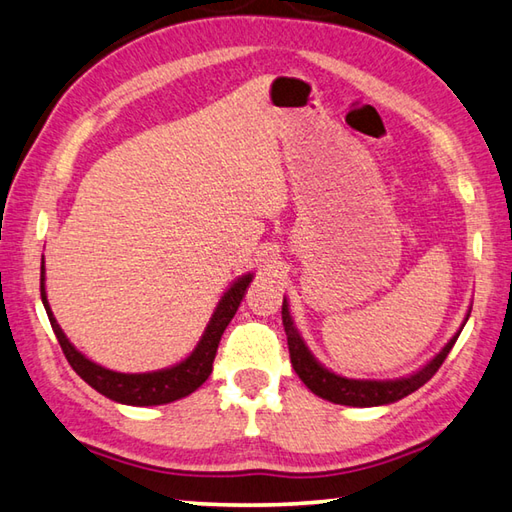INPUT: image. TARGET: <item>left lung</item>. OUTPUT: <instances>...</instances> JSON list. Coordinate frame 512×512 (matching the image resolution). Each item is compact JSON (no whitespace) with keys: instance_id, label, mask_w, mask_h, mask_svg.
Returning a JSON list of instances; mask_svg holds the SVG:
<instances>
[{"instance_id":"8db88e82","label":"left lung","mask_w":512,"mask_h":512,"mask_svg":"<svg viewBox=\"0 0 512 512\" xmlns=\"http://www.w3.org/2000/svg\"><path fill=\"white\" fill-rule=\"evenodd\" d=\"M281 314H283V325L287 334L289 359H292V368L296 370L298 379H301L307 388L316 394V397L327 399L332 403H341V406H354V408H370V406H383V403H394L403 397H408V394H412L414 390H419L423 383H428L432 376H435V372L441 368V363L446 361L448 352L452 350V345H455V341L461 334L457 332V336H452L450 343L443 347V350L426 365V368L408 376V379L356 381V379H345V376L325 370L323 365L314 359L310 350L305 347L301 334L296 332L285 301H283Z\"/></svg>"}]
</instances>
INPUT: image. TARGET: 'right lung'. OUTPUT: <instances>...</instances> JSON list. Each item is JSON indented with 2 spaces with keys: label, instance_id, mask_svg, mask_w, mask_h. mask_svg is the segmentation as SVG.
I'll list each match as a JSON object with an SVG mask.
<instances>
[{
  "label": "right lung",
  "instance_id": "right-lung-1",
  "mask_svg": "<svg viewBox=\"0 0 512 512\" xmlns=\"http://www.w3.org/2000/svg\"><path fill=\"white\" fill-rule=\"evenodd\" d=\"M249 283H252V274L240 278L238 283L229 287V292L220 298L214 316L207 325L205 334L198 343V347L185 361L173 365L169 370L160 372H147V374H122L106 370L102 365L93 363L80 354L75 347L66 339L64 332L57 325L55 316L48 307L46 292H44V265H42V278H40V292H42V303L46 307L48 321H51L53 332L60 341L62 352L66 361L71 363V368L82 376V379L91 385L93 390H98L104 397H109L118 403H127V406H162V403H171L176 399L187 397L194 390H198L202 383L209 379L211 370H214V359L218 352L220 336H223L225 327L229 325L231 318H234L240 301L245 298V292Z\"/></svg>",
  "mask_w": 512,
  "mask_h": 512
}]
</instances>
